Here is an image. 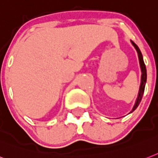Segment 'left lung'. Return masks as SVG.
Returning a JSON list of instances; mask_svg holds the SVG:
<instances>
[{"label": "left lung", "instance_id": "obj_1", "mask_svg": "<svg viewBox=\"0 0 158 158\" xmlns=\"http://www.w3.org/2000/svg\"><path fill=\"white\" fill-rule=\"evenodd\" d=\"M131 44L133 45L134 48H135V50L138 53V57H139V61H140V69H141V82H140V89H139V94H138V97L136 98V101H135V103L134 105L132 110L130 113L133 112L134 110L137 108V106L140 104V101L142 99V97H143V94H144V87H145V84H146V81H147V71H146V67H145V64H144V60H143V56L141 54V52H140V48H138V46L136 44L134 43L133 41H131Z\"/></svg>", "mask_w": 158, "mask_h": 158}]
</instances>
